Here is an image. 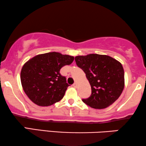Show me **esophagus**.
Returning <instances> with one entry per match:
<instances>
[{
    "instance_id": "obj_1",
    "label": "esophagus",
    "mask_w": 146,
    "mask_h": 146,
    "mask_svg": "<svg viewBox=\"0 0 146 146\" xmlns=\"http://www.w3.org/2000/svg\"><path fill=\"white\" fill-rule=\"evenodd\" d=\"M73 86L75 87V88H77V87H78V82H74V84H73Z\"/></svg>"
}]
</instances>
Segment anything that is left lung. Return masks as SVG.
Instances as JSON below:
<instances>
[{"label":"left lung","mask_w":146,"mask_h":146,"mask_svg":"<svg viewBox=\"0 0 146 146\" xmlns=\"http://www.w3.org/2000/svg\"><path fill=\"white\" fill-rule=\"evenodd\" d=\"M76 65L84 73L91 86L90 97L82 99L87 105L102 109L114 103L125 86L122 64L106 55L91 54L75 57Z\"/></svg>","instance_id":"8db88e82"}]
</instances>
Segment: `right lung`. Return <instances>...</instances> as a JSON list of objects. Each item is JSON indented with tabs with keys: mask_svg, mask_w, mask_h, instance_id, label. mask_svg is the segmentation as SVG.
Listing matches in <instances>:
<instances>
[{
	"mask_svg": "<svg viewBox=\"0 0 146 146\" xmlns=\"http://www.w3.org/2000/svg\"><path fill=\"white\" fill-rule=\"evenodd\" d=\"M74 59L73 56L54 52L37 55L28 60L21 69V82L29 99L41 107L62 99L69 84L60 71Z\"/></svg>",
	"mask_w": 146,
	"mask_h": 146,
	"instance_id": "obj_1",
	"label": "right lung"
}]
</instances>
